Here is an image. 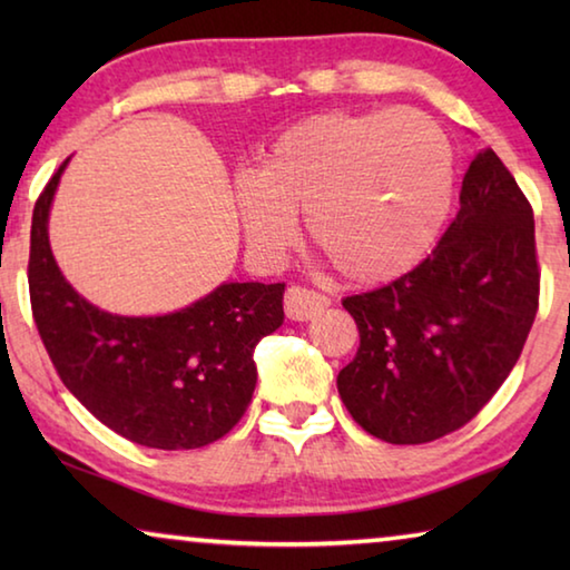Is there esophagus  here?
<instances>
[{
  "instance_id": "34e87169",
  "label": "esophagus",
  "mask_w": 570,
  "mask_h": 570,
  "mask_svg": "<svg viewBox=\"0 0 570 570\" xmlns=\"http://www.w3.org/2000/svg\"><path fill=\"white\" fill-rule=\"evenodd\" d=\"M330 306V298L306 286H288L284 296V312L288 320L308 322Z\"/></svg>"
}]
</instances>
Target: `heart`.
Segmentation results:
<instances>
[{"label":"heart","instance_id":"1","mask_svg":"<svg viewBox=\"0 0 570 570\" xmlns=\"http://www.w3.org/2000/svg\"><path fill=\"white\" fill-rule=\"evenodd\" d=\"M455 160L448 135L417 110L322 112L278 135L264 168L236 176L250 246L276 256L306 214L336 272L382 284L417 266L445 226Z\"/></svg>","mask_w":570,"mask_h":570}]
</instances>
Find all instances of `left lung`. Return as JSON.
I'll return each instance as SVG.
<instances>
[{
	"instance_id": "obj_1",
	"label": "left lung",
	"mask_w": 570,
	"mask_h": 570,
	"mask_svg": "<svg viewBox=\"0 0 570 570\" xmlns=\"http://www.w3.org/2000/svg\"><path fill=\"white\" fill-rule=\"evenodd\" d=\"M538 294L533 208L488 148L470 163L458 216L432 254L342 302L360 330V350L336 377L354 422L392 445L460 430L515 366Z\"/></svg>"
}]
</instances>
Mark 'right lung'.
Wrapping results in <instances>:
<instances>
[{
  "label": "right lung",
  "mask_w": 570,
  "mask_h": 570,
  "mask_svg": "<svg viewBox=\"0 0 570 570\" xmlns=\"http://www.w3.org/2000/svg\"><path fill=\"white\" fill-rule=\"evenodd\" d=\"M67 160L35 204L30 302L57 374L112 432L156 450L216 442L244 417L254 350L284 322V284H220L166 316H118L75 292L55 264L47 216Z\"/></svg>",
  "instance_id": "1"
}]
</instances>
